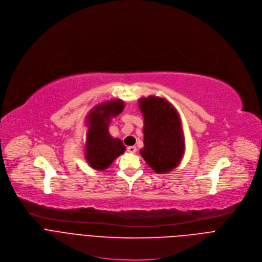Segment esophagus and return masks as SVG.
<instances>
[{"label":"esophagus","mask_w":262,"mask_h":262,"mask_svg":"<svg viewBox=\"0 0 262 262\" xmlns=\"http://www.w3.org/2000/svg\"><path fill=\"white\" fill-rule=\"evenodd\" d=\"M127 150H128L129 152H131V154H134V152L136 151V146H134V145L128 146V147H127Z\"/></svg>","instance_id":"34e87169"}]
</instances>
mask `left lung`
<instances>
[{
  "instance_id": "obj_1",
  "label": "left lung",
  "mask_w": 262,
  "mask_h": 262,
  "mask_svg": "<svg viewBox=\"0 0 262 262\" xmlns=\"http://www.w3.org/2000/svg\"><path fill=\"white\" fill-rule=\"evenodd\" d=\"M139 108L144 121L142 158L155 172H169L180 164L185 151L180 116L167 100L156 96L140 98Z\"/></svg>"
}]
</instances>
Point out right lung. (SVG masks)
Masks as SVG:
<instances>
[{
  "label": "right lung",
  "mask_w": 262,
  "mask_h": 262,
  "mask_svg": "<svg viewBox=\"0 0 262 262\" xmlns=\"http://www.w3.org/2000/svg\"><path fill=\"white\" fill-rule=\"evenodd\" d=\"M124 102L120 99L103 102L95 106L86 117L85 160L96 170L108 168L126 147L119 138H114L108 132L113 118L124 110Z\"/></svg>",
  "instance_id": "add662e5"
}]
</instances>
